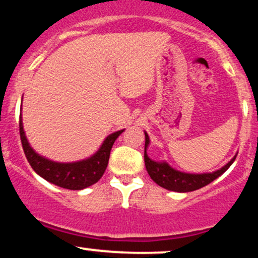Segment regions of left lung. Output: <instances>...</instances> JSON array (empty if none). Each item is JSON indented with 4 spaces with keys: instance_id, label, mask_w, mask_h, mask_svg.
<instances>
[{
    "instance_id": "obj_1",
    "label": "left lung",
    "mask_w": 258,
    "mask_h": 258,
    "mask_svg": "<svg viewBox=\"0 0 258 258\" xmlns=\"http://www.w3.org/2000/svg\"><path fill=\"white\" fill-rule=\"evenodd\" d=\"M146 135V144H144V163H146V169L148 171L151 179L154 181L157 185L161 186L163 188L169 189V191L175 192H191L196 191L198 188L205 187L206 185L211 183L220 175L230 168L231 164L234 163L235 158L237 154L234 155V158L225 164L219 170L213 172H205V174H189V172H182L171 168L166 161H155L152 160L147 154V148L149 146V136L147 132Z\"/></svg>"
}]
</instances>
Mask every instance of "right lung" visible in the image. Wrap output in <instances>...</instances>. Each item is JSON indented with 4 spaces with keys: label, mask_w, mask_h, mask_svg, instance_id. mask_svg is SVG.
I'll return each instance as SVG.
<instances>
[{
    "label": "right lung",
    "mask_w": 258,
    "mask_h": 258,
    "mask_svg": "<svg viewBox=\"0 0 258 258\" xmlns=\"http://www.w3.org/2000/svg\"><path fill=\"white\" fill-rule=\"evenodd\" d=\"M122 132L123 130H120L107 136L98 152L87 159L73 161V163H58V161L50 160L38 154L30 147L23 128L22 114L19 117V134H21L22 146H23L25 157L34 171L53 185L60 186L62 188L76 189V191L89 187L100 180L109 163L110 151L114 146L116 138Z\"/></svg>",
    "instance_id": "right-lung-1"
}]
</instances>
